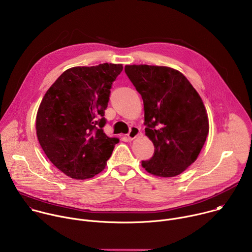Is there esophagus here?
<instances>
[{
  "mask_svg": "<svg viewBox=\"0 0 252 252\" xmlns=\"http://www.w3.org/2000/svg\"><path fill=\"white\" fill-rule=\"evenodd\" d=\"M139 133H140L139 127H137V126H131L130 129H129V131H128V133H127V137H128L130 140H132V139H134L135 137H137V136L139 135Z\"/></svg>",
  "mask_w": 252,
  "mask_h": 252,
  "instance_id": "34e87169",
  "label": "esophagus"
}]
</instances>
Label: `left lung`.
<instances>
[{
  "label": "left lung",
  "instance_id": "1",
  "mask_svg": "<svg viewBox=\"0 0 252 252\" xmlns=\"http://www.w3.org/2000/svg\"><path fill=\"white\" fill-rule=\"evenodd\" d=\"M125 71L142 97L146 135L155 146L153 158L142 160V167L160 177L181 174L196 160L208 134L201 97L174 68L127 64Z\"/></svg>",
  "mask_w": 252,
  "mask_h": 252
}]
</instances>
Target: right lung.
<instances>
[{
    "instance_id": "obj_1",
    "label": "right lung",
    "mask_w": 252,
    "mask_h": 252,
    "mask_svg": "<svg viewBox=\"0 0 252 252\" xmlns=\"http://www.w3.org/2000/svg\"><path fill=\"white\" fill-rule=\"evenodd\" d=\"M121 63L66 69L44 95L35 119L40 145L51 162L75 179L104 169L119 142L103 132L104 111Z\"/></svg>"
}]
</instances>
